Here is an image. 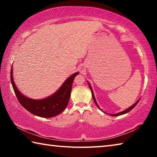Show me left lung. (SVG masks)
I'll use <instances>...</instances> for the list:
<instances>
[{
    "label": "left lung",
    "mask_w": 157,
    "mask_h": 157,
    "mask_svg": "<svg viewBox=\"0 0 157 157\" xmlns=\"http://www.w3.org/2000/svg\"><path fill=\"white\" fill-rule=\"evenodd\" d=\"M87 83H88V84H89V88H90V89H91V94H92V97H93V99H94V102H95V104L96 105V106L97 107L100 109V110H102L100 108V107L99 106H98V103H97V102H96V100H95V96H94V91H93V89H92V88H91V84H89V82H87ZM139 100H140V99H139L136 102L134 103V105H132L131 107H129V108H127V109H125V110H124V111H121V112H119V113H115V114H109V115H110V116H121V115H123V114H124V113H128L129 111H131L133 108H134L135 106H136L137 104H138V102H139ZM105 112V111H104ZM105 113H106V112H105Z\"/></svg>",
    "instance_id": "obj_1"
}]
</instances>
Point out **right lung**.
I'll list each match as a JSON object with an SVG mask.
<instances>
[{
    "instance_id": "1",
    "label": "right lung",
    "mask_w": 157,
    "mask_h": 157,
    "mask_svg": "<svg viewBox=\"0 0 157 157\" xmlns=\"http://www.w3.org/2000/svg\"><path fill=\"white\" fill-rule=\"evenodd\" d=\"M12 66L11 68V82L18 102L29 112L34 115L42 118H51L62 113L67 107L71 92L72 89V84L75 76L79 73H75L66 79L56 92L50 96L40 100L32 99L22 94L16 84L13 78Z\"/></svg>"
}]
</instances>
